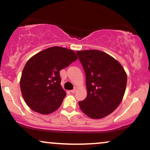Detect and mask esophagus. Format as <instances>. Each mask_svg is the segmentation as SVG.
Instances as JSON below:
<instances>
[{"mask_svg":"<svg viewBox=\"0 0 150 150\" xmlns=\"http://www.w3.org/2000/svg\"><path fill=\"white\" fill-rule=\"evenodd\" d=\"M76 88H74L73 90H71V93H74L75 92H76Z\"/></svg>","mask_w":150,"mask_h":150,"instance_id":"obj_1","label":"esophagus"}]
</instances>
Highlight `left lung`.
Returning <instances> with one entry per match:
<instances>
[{
	"label": "left lung",
	"instance_id": "obj_1",
	"mask_svg": "<svg viewBox=\"0 0 150 150\" xmlns=\"http://www.w3.org/2000/svg\"><path fill=\"white\" fill-rule=\"evenodd\" d=\"M86 74L87 96L79 102L83 113L102 119L120 105L126 91L127 76L119 62L98 50L77 51Z\"/></svg>",
	"mask_w": 150,
	"mask_h": 150
}]
</instances>
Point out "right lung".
Segmentation results:
<instances>
[{
    "instance_id": "right-lung-1",
    "label": "right lung",
    "mask_w": 150,
    "mask_h": 150,
    "mask_svg": "<svg viewBox=\"0 0 150 150\" xmlns=\"http://www.w3.org/2000/svg\"><path fill=\"white\" fill-rule=\"evenodd\" d=\"M76 59L73 50L58 46L49 47L30 58L20 80L26 105L42 114L57 110L66 96L60 85L59 71Z\"/></svg>"
}]
</instances>
